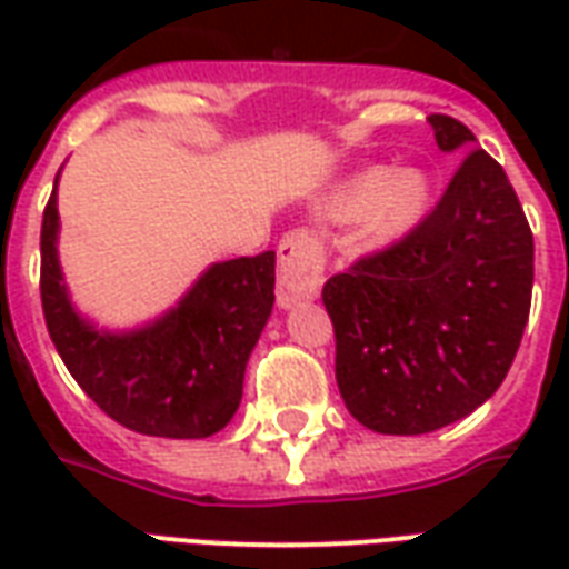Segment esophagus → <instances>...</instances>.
<instances>
[{
	"label": "esophagus",
	"instance_id": "34e87169",
	"mask_svg": "<svg viewBox=\"0 0 569 569\" xmlns=\"http://www.w3.org/2000/svg\"><path fill=\"white\" fill-rule=\"evenodd\" d=\"M322 271H326V249L320 237L305 228L289 231L277 249V305L292 308L296 301L320 296Z\"/></svg>",
	"mask_w": 569,
	"mask_h": 569
}]
</instances>
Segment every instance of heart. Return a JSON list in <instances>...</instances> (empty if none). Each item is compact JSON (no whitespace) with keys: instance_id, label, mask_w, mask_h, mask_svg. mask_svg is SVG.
Here are the masks:
<instances>
[{"instance_id":"1","label":"heart","mask_w":569,"mask_h":569,"mask_svg":"<svg viewBox=\"0 0 569 569\" xmlns=\"http://www.w3.org/2000/svg\"><path fill=\"white\" fill-rule=\"evenodd\" d=\"M427 198L429 182L420 170L371 167L335 194L332 212L341 219L362 216L371 237L390 240L418 222Z\"/></svg>"}]
</instances>
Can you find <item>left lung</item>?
I'll use <instances>...</instances> for the list:
<instances>
[{
  "instance_id": "obj_1",
  "label": "left lung",
  "mask_w": 569,
  "mask_h": 569,
  "mask_svg": "<svg viewBox=\"0 0 569 569\" xmlns=\"http://www.w3.org/2000/svg\"><path fill=\"white\" fill-rule=\"evenodd\" d=\"M427 121L441 151L469 149L436 210L322 286L341 399L383 436L432 432L488 402L533 292V234L506 170L457 118Z\"/></svg>"
}]
</instances>
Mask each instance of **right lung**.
<instances>
[{"mask_svg": "<svg viewBox=\"0 0 569 569\" xmlns=\"http://www.w3.org/2000/svg\"><path fill=\"white\" fill-rule=\"evenodd\" d=\"M42 310L69 375L121 427L207 439L234 418L243 371L273 308V252L219 261L161 320L97 332L69 305L57 261V182L42 216Z\"/></svg>", "mask_w": 569, "mask_h": 569, "instance_id": "add662e5", "label": "right lung"}]
</instances>
